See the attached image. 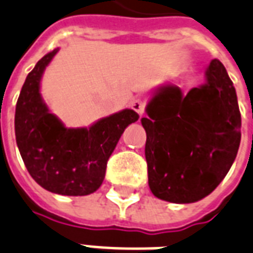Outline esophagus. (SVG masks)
Listing matches in <instances>:
<instances>
[{
    "instance_id": "esophagus-1",
    "label": "esophagus",
    "mask_w": 253,
    "mask_h": 253,
    "mask_svg": "<svg viewBox=\"0 0 253 253\" xmlns=\"http://www.w3.org/2000/svg\"><path fill=\"white\" fill-rule=\"evenodd\" d=\"M145 101L142 99H140V97H136L134 100H132V103H130V107H132L133 111H136L138 115H142L145 111Z\"/></svg>"
}]
</instances>
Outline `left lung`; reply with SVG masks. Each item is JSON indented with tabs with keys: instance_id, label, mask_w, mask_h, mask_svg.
I'll return each instance as SVG.
<instances>
[{
	"instance_id": "left-lung-1",
	"label": "left lung",
	"mask_w": 253,
	"mask_h": 253,
	"mask_svg": "<svg viewBox=\"0 0 253 253\" xmlns=\"http://www.w3.org/2000/svg\"><path fill=\"white\" fill-rule=\"evenodd\" d=\"M141 119L146 132L149 187L160 199L193 203L212 193L234 164L242 116L222 62L211 60L206 83L187 95L162 85Z\"/></svg>"
}]
</instances>
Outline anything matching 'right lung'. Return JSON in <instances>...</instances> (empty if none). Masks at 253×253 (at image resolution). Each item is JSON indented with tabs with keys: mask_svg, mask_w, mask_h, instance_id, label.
Masks as SVG:
<instances>
[{
	"mask_svg": "<svg viewBox=\"0 0 253 253\" xmlns=\"http://www.w3.org/2000/svg\"><path fill=\"white\" fill-rule=\"evenodd\" d=\"M56 52L58 48L38 60L23 83L15 107V140L27 171L43 189L60 195H88L101 186L108 158L138 115L124 109L89 128H66L48 112L39 93L43 71Z\"/></svg>",
	"mask_w": 253,
	"mask_h": 253,
	"instance_id": "right-lung-1",
	"label": "right lung"
}]
</instances>
